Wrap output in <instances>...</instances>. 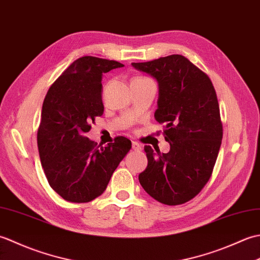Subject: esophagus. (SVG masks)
Segmentation results:
<instances>
[{
	"label": "esophagus",
	"mask_w": 260,
	"mask_h": 260,
	"mask_svg": "<svg viewBox=\"0 0 260 260\" xmlns=\"http://www.w3.org/2000/svg\"><path fill=\"white\" fill-rule=\"evenodd\" d=\"M132 148H133L134 151H141L142 147H141V145L139 144V143L133 141V142H132Z\"/></svg>",
	"instance_id": "1"
}]
</instances>
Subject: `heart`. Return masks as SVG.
Masks as SVG:
<instances>
[{
	"label": "heart",
	"mask_w": 260,
	"mask_h": 260,
	"mask_svg": "<svg viewBox=\"0 0 260 260\" xmlns=\"http://www.w3.org/2000/svg\"><path fill=\"white\" fill-rule=\"evenodd\" d=\"M137 78H142V77H137ZM134 79H136V78H134Z\"/></svg>",
	"instance_id": "b5f03b06"
}]
</instances>
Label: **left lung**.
<instances>
[{"mask_svg": "<svg viewBox=\"0 0 260 260\" xmlns=\"http://www.w3.org/2000/svg\"><path fill=\"white\" fill-rule=\"evenodd\" d=\"M132 66L158 82L154 117L170 143L169 153L144 147L147 167L140 183L158 202L183 204L208 183L217 161L223 134L217 93L208 75L181 54Z\"/></svg>", "mask_w": 260, "mask_h": 260, "instance_id": "obj_1", "label": "left lung"}]
</instances>
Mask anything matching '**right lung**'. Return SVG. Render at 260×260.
<instances>
[{"mask_svg":"<svg viewBox=\"0 0 260 260\" xmlns=\"http://www.w3.org/2000/svg\"><path fill=\"white\" fill-rule=\"evenodd\" d=\"M115 60L85 56L53 82L42 105L38 148L49 184L63 200L87 203L102 196L119 162L131 150L124 136L107 146L86 137L104 114L103 74L123 67Z\"/></svg>","mask_w":260,"mask_h":260,"instance_id":"add662e5","label":"right lung"}]
</instances>
